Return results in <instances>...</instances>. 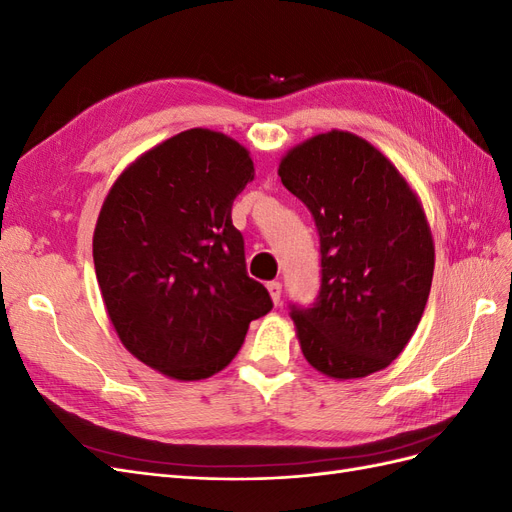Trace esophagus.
<instances>
[{
	"label": "esophagus",
	"mask_w": 512,
	"mask_h": 512,
	"mask_svg": "<svg viewBox=\"0 0 512 512\" xmlns=\"http://www.w3.org/2000/svg\"><path fill=\"white\" fill-rule=\"evenodd\" d=\"M267 290H269V294H271L273 303H275V305L280 303V297H282V284H280V282H269V284H267Z\"/></svg>",
	"instance_id": "34e87169"
}]
</instances>
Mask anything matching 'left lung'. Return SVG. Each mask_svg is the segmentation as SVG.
I'll use <instances>...</instances> for the list:
<instances>
[{
  "label": "left lung",
  "instance_id": "8db88e82",
  "mask_svg": "<svg viewBox=\"0 0 512 512\" xmlns=\"http://www.w3.org/2000/svg\"><path fill=\"white\" fill-rule=\"evenodd\" d=\"M277 173L320 235L318 299L290 305L307 363L335 380L389 367L431 290L436 254L421 200L384 153L342 130L292 147Z\"/></svg>",
  "mask_w": 512,
  "mask_h": 512
}]
</instances>
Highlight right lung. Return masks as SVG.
<instances>
[{"mask_svg":"<svg viewBox=\"0 0 512 512\" xmlns=\"http://www.w3.org/2000/svg\"><path fill=\"white\" fill-rule=\"evenodd\" d=\"M252 179L235 138L192 128L136 158L104 198L94 265L108 318L121 344L168 378L218 374L250 322L271 312L230 218Z\"/></svg>","mask_w":512,"mask_h":512,"instance_id":"add662e5","label":"right lung"}]
</instances>
